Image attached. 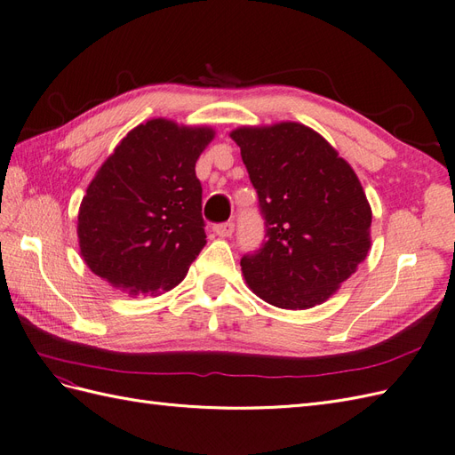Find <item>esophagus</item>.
Wrapping results in <instances>:
<instances>
[{
    "label": "esophagus",
    "instance_id": "1",
    "mask_svg": "<svg viewBox=\"0 0 455 455\" xmlns=\"http://www.w3.org/2000/svg\"><path fill=\"white\" fill-rule=\"evenodd\" d=\"M233 229H235V224H233V222H224V224L214 226L216 235H218V237H224V239H226V237H231Z\"/></svg>",
    "mask_w": 455,
    "mask_h": 455
}]
</instances>
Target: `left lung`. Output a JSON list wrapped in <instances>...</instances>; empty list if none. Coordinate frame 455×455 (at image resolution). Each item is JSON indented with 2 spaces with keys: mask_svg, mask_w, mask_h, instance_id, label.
Returning <instances> with one entry per match:
<instances>
[{
  "mask_svg": "<svg viewBox=\"0 0 455 455\" xmlns=\"http://www.w3.org/2000/svg\"><path fill=\"white\" fill-rule=\"evenodd\" d=\"M229 136L258 191L266 243L243 256L251 291L281 309H309L338 292L370 251L371 209L351 164L296 121Z\"/></svg>",
  "mask_w": 455,
  "mask_h": 455,
  "instance_id": "obj_1",
  "label": "left lung"
}]
</instances>
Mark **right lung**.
<instances>
[{"mask_svg":"<svg viewBox=\"0 0 455 455\" xmlns=\"http://www.w3.org/2000/svg\"><path fill=\"white\" fill-rule=\"evenodd\" d=\"M214 134L157 117L116 146L77 214L79 252L94 275L129 296L184 281L206 243L196 163Z\"/></svg>","mask_w":455,"mask_h":455,"instance_id":"1","label":"right lung"}]
</instances>
